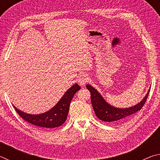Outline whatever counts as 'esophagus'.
Wrapping results in <instances>:
<instances>
[{"instance_id": "esophagus-1", "label": "esophagus", "mask_w": 160, "mask_h": 160, "mask_svg": "<svg viewBox=\"0 0 160 160\" xmlns=\"http://www.w3.org/2000/svg\"><path fill=\"white\" fill-rule=\"evenodd\" d=\"M78 83H79L80 85H85L86 82H88L89 81L88 75H86V74L80 75L79 78H78Z\"/></svg>"}]
</instances>
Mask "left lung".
<instances>
[{"instance_id":"obj_1","label":"left lung","mask_w":160,"mask_h":160,"mask_svg":"<svg viewBox=\"0 0 160 160\" xmlns=\"http://www.w3.org/2000/svg\"><path fill=\"white\" fill-rule=\"evenodd\" d=\"M86 87L91 93V102L97 117L105 122H113V121L120 122V121L126 120L133 113L142 109L150 92V90H149L142 101L135 106L121 109V108H116L108 104L99 92L92 86L87 85Z\"/></svg>"}]
</instances>
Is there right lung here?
<instances>
[{
    "instance_id": "right-lung-1",
    "label": "right lung",
    "mask_w": 160,
    "mask_h": 160,
    "mask_svg": "<svg viewBox=\"0 0 160 160\" xmlns=\"http://www.w3.org/2000/svg\"><path fill=\"white\" fill-rule=\"evenodd\" d=\"M80 88L78 84H75L66 92L59 102L52 109L40 114H29L18 109L15 106H13V107L24 120L32 125L39 126L40 128H56L61 126L66 121L70 102L75 94L80 90Z\"/></svg>"
}]
</instances>
